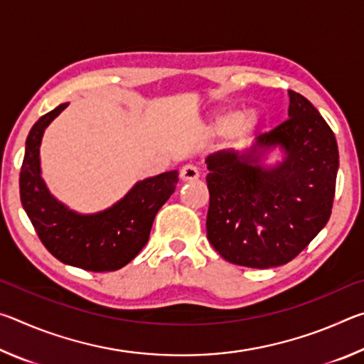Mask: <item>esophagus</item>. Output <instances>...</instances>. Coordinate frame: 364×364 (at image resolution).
<instances>
[{
    "mask_svg": "<svg viewBox=\"0 0 364 364\" xmlns=\"http://www.w3.org/2000/svg\"><path fill=\"white\" fill-rule=\"evenodd\" d=\"M180 176H181L183 181H194V180H197V178H199V170H197L196 165L188 164L180 170Z\"/></svg>",
    "mask_w": 364,
    "mask_h": 364,
    "instance_id": "1",
    "label": "esophagus"
}]
</instances>
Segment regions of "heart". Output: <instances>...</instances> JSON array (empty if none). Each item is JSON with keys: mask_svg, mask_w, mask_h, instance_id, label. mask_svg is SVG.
<instances>
[{"mask_svg": "<svg viewBox=\"0 0 364 364\" xmlns=\"http://www.w3.org/2000/svg\"><path fill=\"white\" fill-rule=\"evenodd\" d=\"M210 125L215 132L226 133L231 143H241L260 125V115L254 109L242 110L237 114L231 109H225L212 117Z\"/></svg>", "mask_w": 364, "mask_h": 364, "instance_id": "obj_1", "label": "heart"}]
</instances>
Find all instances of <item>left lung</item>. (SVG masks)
<instances>
[{"label": "left lung", "instance_id": "left-lung-1", "mask_svg": "<svg viewBox=\"0 0 364 364\" xmlns=\"http://www.w3.org/2000/svg\"><path fill=\"white\" fill-rule=\"evenodd\" d=\"M276 145L285 151V160L263 168L261 157ZM205 164L207 239L230 263L281 267L328 223L336 194L337 141L321 114L295 91H289V119L260 134L252 149L218 151Z\"/></svg>", "mask_w": 364, "mask_h": 364}]
</instances>
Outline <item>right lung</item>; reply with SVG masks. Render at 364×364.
Here are the masks:
<instances>
[{
  "label": "right lung",
  "instance_id": "obj_1",
  "mask_svg": "<svg viewBox=\"0 0 364 364\" xmlns=\"http://www.w3.org/2000/svg\"><path fill=\"white\" fill-rule=\"evenodd\" d=\"M67 107L40 117L26 141L21 167V202L40 241L65 264L86 271H115L136 257L165 202L175 193L178 171L138 181L117 204L100 213L80 215L53 197L41 178L40 144L46 127Z\"/></svg>",
  "mask_w": 364,
  "mask_h": 364
}]
</instances>
